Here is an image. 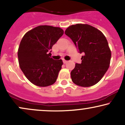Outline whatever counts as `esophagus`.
I'll return each instance as SVG.
<instances>
[{"instance_id": "34e87169", "label": "esophagus", "mask_w": 125, "mask_h": 125, "mask_svg": "<svg viewBox=\"0 0 125 125\" xmlns=\"http://www.w3.org/2000/svg\"><path fill=\"white\" fill-rule=\"evenodd\" d=\"M63 61V63H64V64H66V63L67 62V60H62Z\"/></svg>"}]
</instances>
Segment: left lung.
<instances>
[{"label":"left lung","mask_w":125,"mask_h":125,"mask_svg":"<svg viewBox=\"0 0 125 125\" xmlns=\"http://www.w3.org/2000/svg\"><path fill=\"white\" fill-rule=\"evenodd\" d=\"M78 49L83 53L81 64H75L71 72L72 81L76 85L90 87L98 83L108 69L111 53L107 40L100 31L88 24H78L65 30Z\"/></svg>","instance_id":"8db88e82"}]
</instances>
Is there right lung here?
Wrapping results in <instances>:
<instances>
[{
    "label": "right lung",
    "instance_id": "right-lung-1",
    "mask_svg": "<svg viewBox=\"0 0 125 125\" xmlns=\"http://www.w3.org/2000/svg\"><path fill=\"white\" fill-rule=\"evenodd\" d=\"M64 34L59 27L40 25L24 35L18 50L19 65L26 78L35 85L46 87L54 83L63 64L51 58V49Z\"/></svg>",
    "mask_w": 125,
    "mask_h": 125
}]
</instances>
